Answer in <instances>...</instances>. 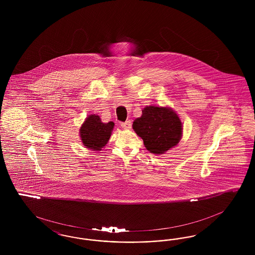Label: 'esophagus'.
Listing matches in <instances>:
<instances>
[{
  "label": "esophagus",
  "instance_id": "1",
  "mask_svg": "<svg viewBox=\"0 0 255 255\" xmlns=\"http://www.w3.org/2000/svg\"><path fill=\"white\" fill-rule=\"evenodd\" d=\"M122 128L124 129H130L132 126V122L131 121H126L125 122H122L121 123Z\"/></svg>",
  "mask_w": 255,
  "mask_h": 255
}]
</instances>
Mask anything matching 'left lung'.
<instances>
[{"label":"left lung","instance_id":"8db88e82","mask_svg":"<svg viewBox=\"0 0 255 255\" xmlns=\"http://www.w3.org/2000/svg\"><path fill=\"white\" fill-rule=\"evenodd\" d=\"M133 129L146 149L155 155L164 154L182 138V122L169 107L146 106L142 116L133 122Z\"/></svg>","mask_w":255,"mask_h":255}]
</instances>
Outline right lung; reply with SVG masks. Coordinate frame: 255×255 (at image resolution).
Wrapping results in <instances>:
<instances>
[{
    "mask_svg": "<svg viewBox=\"0 0 255 255\" xmlns=\"http://www.w3.org/2000/svg\"><path fill=\"white\" fill-rule=\"evenodd\" d=\"M114 126L113 122L103 123L99 116L90 115L79 130L83 144L86 148L100 151L107 144Z\"/></svg>",
    "mask_w": 255,
    "mask_h": 255,
    "instance_id": "1",
    "label": "right lung"
}]
</instances>
